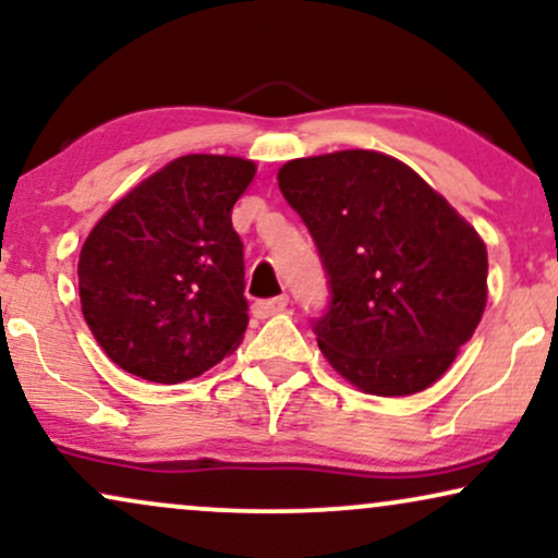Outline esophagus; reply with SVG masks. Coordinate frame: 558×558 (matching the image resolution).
<instances>
[{
    "mask_svg": "<svg viewBox=\"0 0 558 558\" xmlns=\"http://www.w3.org/2000/svg\"><path fill=\"white\" fill-rule=\"evenodd\" d=\"M286 306H288V296L265 299V301H257V304H254V314H257L259 319H265V317H272V314L283 312Z\"/></svg>",
    "mask_w": 558,
    "mask_h": 558,
    "instance_id": "34e87169",
    "label": "esophagus"
}]
</instances>
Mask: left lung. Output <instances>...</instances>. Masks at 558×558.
<instances>
[{
  "instance_id": "obj_1",
  "label": "left lung",
  "mask_w": 558,
  "mask_h": 558,
  "mask_svg": "<svg viewBox=\"0 0 558 558\" xmlns=\"http://www.w3.org/2000/svg\"><path fill=\"white\" fill-rule=\"evenodd\" d=\"M330 283L314 319L330 366L368 395L432 387L486 308V244L398 158L338 150L278 171Z\"/></svg>"
}]
</instances>
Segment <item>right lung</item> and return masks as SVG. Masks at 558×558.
<instances>
[{"instance_id": "1", "label": "right lung", "mask_w": 558, "mask_h": 558, "mask_svg": "<svg viewBox=\"0 0 558 558\" xmlns=\"http://www.w3.org/2000/svg\"><path fill=\"white\" fill-rule=\"evenodd\" d=\"M254 173L244 158L181 156L124 194L85 239L83 317L119 368L179 385L236 351L250 304L231 210Z\"/></svg>"}]
</instances>
